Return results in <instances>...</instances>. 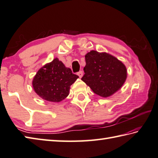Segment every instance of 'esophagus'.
Wrapping results in <instances>:
<instances>
[{
    "mask_svg": "<svg viewBox=\"0 0 158 158\" xmlns=\"http://www.w3.org/2000/svg\"><path fill=\"white\" fill-rule=\"evenodd\" d=\"M83 71H79V72L77 73V75L79 77V78H81V77H83Z\"/></svg>",
    "mask_w": 158,
    "mask_h": 158,
    "instance_id": "34e87169",
    "label": "esophagus"
}]
</instances>
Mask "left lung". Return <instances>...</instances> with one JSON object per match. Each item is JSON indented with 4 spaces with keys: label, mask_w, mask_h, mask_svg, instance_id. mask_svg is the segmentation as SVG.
Returning a JSON list of instances; mask_svg holds the SVG:
<instances>
[{
    "label": "left lung",
    "mask_w": 158,
    "mask_h": 158,
    "mask_svg": "<svg viewBox=\"0 0 158 158\" xmlns=\"http://www.w3.org/2000/svg\"><path fill=\"white\" fill-rule=\"evenodd\" d=\"M85 58V74L81 80L95 94L102 97H110L124 84L127 69L118 59L96 51L88 52Z\"/></svg>",
    "instance_id": "left-lung-1"
}]
</instances>
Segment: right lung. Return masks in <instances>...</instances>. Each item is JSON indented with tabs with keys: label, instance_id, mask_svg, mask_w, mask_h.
<instances>
[{
	"label": "right lung",
	"instance_id": "obj_1",
	"mask_svg": "<svg viewBox=\"0 0 158 158\" xmlns=\"http://www.w3.org/2000/svg\"><path fill=\"white\" fill-rule=\"evenodd\" d=\"M78 78L70 69L55 58L38 71L32 84L37 94L43 99L60 102L68 97L70 85Z\"/></svg>",
	"mask_w": 158,
	"mask_h": 158
}]
</instances>
